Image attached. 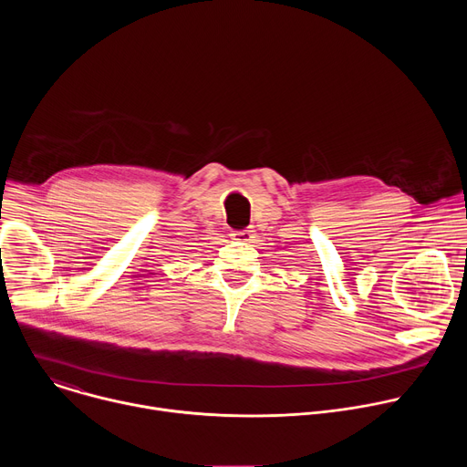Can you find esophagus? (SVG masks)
Wrapping results in <instances>:
<instances>
[{"mask_svg": "<svg viewBox=\"0 0 467 467\" xmlns=\"http://www.w3.org/2000/svg\"><path fill=\"white\" fill-rule=\"evenodd\" d=\"M233 240H238V242H251V238H254V231L249 227V229H240V231H233Z\"/></svg>", "mask_w": 467, "mask_h": 467, "instance_id": "34e87169", "label": "esophagus"}]
</instances>
